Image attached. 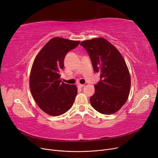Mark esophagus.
<instances>
[{
	"label": "esophagus",
	"mask_w": 158,
	"mask_h": 158,
	"mask_svg": "<svg viewBox=\"0 0 158 158\" xmlns=\"http://www.w3.org/2000/svg\"><path fill=\"white\" fill-rule=\"evenodd\" d=\"M84 86V85H81V84H78L77 85V87L79 88H81Z\"/></svg>",
	"instance_id": "esophagus-1"
}]
</instances>
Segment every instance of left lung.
Returning <instances> with one entry per match:
<instances>
[{"instance_id":"left-lung-1","label":"left lung","mask_w":158,"mask_h":158,"mask_svg":"<svg viewBox=\"0 0 158 158\" xmlns=\"http://www.w3.org/2000/svg\"><path fill=\"white\" fill-rule=\"evenodd\" d=\"M81 45L87 51L94 72L101 73V81L89 98L91 104L102 114L116 113L126 102L130 92L131 77L125 60L104 38L83 41Z\"/></svg>"}]
</instances>
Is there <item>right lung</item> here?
<instances>
[{
    "mask_svg": "<svg viewBox=\"0 0 158 158\" xmlns=\"http://www.w3.org/2000/svg\"><path fill=\"white\" fill-rule=\"evenodd\" d=\"M79 44V41L53 38L33 62L29 79L31 92L40 108L48 114H63L74 102L77 88L62 82L60 72L66 54Z\"/></svg>",
    "mask_w": 158,
    "mask_h": 158,
    "instance_id": "obj_1",
    "label": "right lung"
}]
</instances>
